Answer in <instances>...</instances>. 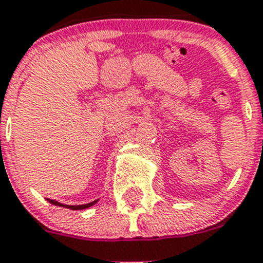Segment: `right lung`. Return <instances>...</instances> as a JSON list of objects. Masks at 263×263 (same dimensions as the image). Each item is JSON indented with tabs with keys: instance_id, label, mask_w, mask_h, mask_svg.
Segmentation results:
<instances>
[{
	"instance_id": "add662e5",
	"label": "right lung",
	"mask_w": 263,
	"mask_h": 263,
	"mask_svg": "<svg viewBox=\"0 0 263 263\" xmlns=\"http://www.w3.org/2000/svg\"><path fill=\"white\" fill-rule=\"evenodd\" d=\"M47 200H48V202H51L52 205L63 206V208L72 209V211H80V209H86V208H89V206L95 205L96 202H97V200H96V201L89 202V204H82V205H66V204H62V202H58V201H55V200H50V198H47Z\"/></svg>"
}]
</instances>
